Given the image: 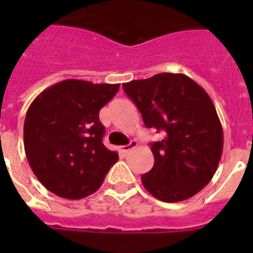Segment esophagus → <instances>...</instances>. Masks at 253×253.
I'll list each match as a JSON object with an SVG mask.
<instances>
[{
  "instance_id": "34e87169",
  "label": "esophagus",
  "mask_w": 253,
  "mask_h": 253,
  "mask_svg": "<svg viewBox=\"0 0 253 253\" xmlns=\"http://www.w3.org/2000/svg\"><path fill=\"white\" fill-rule=\"evenodd\" d=\"M137 146H138L137 140H131V142L129 143V144H126V146L122 147V148H120V152H122V153H124V154H126L129 151H130V149L135 148V147H137Z\"/></svg>"
}]
</instances>
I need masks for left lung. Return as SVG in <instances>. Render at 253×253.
<instances>
[{"mask_svg": "<svg viewBox=\"0 0 253 253\" xmlns=\"http://www.w3.org/2000/svg\"><path fill=\"white\" fill-rule=\"evenodd\" d=\"M147 128L165 131L151 143L152 169L143 186L165 203L191 198L213 178L223 151V129L215 106L202 86L182 73H158L123 84Z\"/></svg>", "mask_w": 253, "mask_h": 253, "instance_id": "1", "label": "left lung"}]
</instances>
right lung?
Segmentation results:
<instances>
[{
	"label": "right lung",
	"mask_w": 253,
	"mask_h": 253,
	"mask_svg": "<svg viewBox=\"0 0 253 253\" xmlns=\"http://www.w3.org/2000/svg\"><path fill=\"white\" fill-rule=\"evenodd\" d=\"M119 84L64 80L48 87L29 106L24 147L29 165L46 190L71 200L101 186L119 156L102 143L101 107Z\"/></svg>",
	"instance_id": "add662e5"
}]
</instances>
